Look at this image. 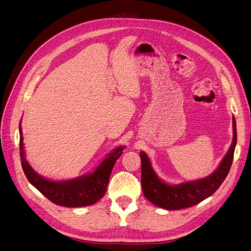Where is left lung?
I'll list each match as a JSON object with an SVG mask.
<instances>
[{
    "label": "left lung",
    "mask_w": 251,
    "mask_h": 251,
    "mask_svg": "<svg viewBox=\"0 0 251 251\" xmlns=\"http://www.w3.org/2000/svg\"><path fill=\"white\" fill-rule=\"evenodd\" d=\"M232 126L233 139L226 156L223 158L218 168L210 176L198 180H191L180 184H169L162 181L153 171L149 156L144 151H141L140 157L142 163L141 182H142L144 196L151 203L166 210L189 208L210 197L221 187L233 161L236 145V123L234 117L232 118Z\"/></svg>",
    "instance_id": "obj_1"
}]
</instances>
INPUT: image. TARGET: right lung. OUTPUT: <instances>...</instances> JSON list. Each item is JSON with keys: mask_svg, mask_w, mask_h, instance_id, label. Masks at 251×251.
Listing matches in <instances>:
<instances>
[{"mask_svg": "<svg viewBox=\"0 0 251 251\" xmlns=\"http://www.w3.org/2000/svg\"><path fill=\"white\" fill-rule=\"evenodd\" d=\"M19 131H20V157L24 174L27 180L50 201L68 208L86 207L99 201L105 195L113 165L123 153L124 146H119L112 152L108 153L92 173L69 180L53 181L36 173L25 159L21 122L19 125Z\"/></svg>", "mask_w": 251, "mask_h": 251, "instance_id": "add662e5", "label": "right lung"}]
</instances>
